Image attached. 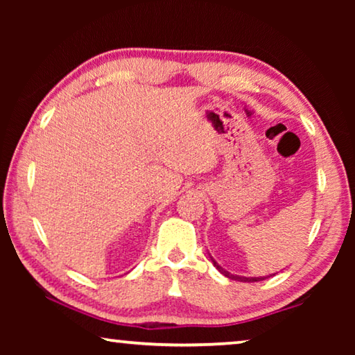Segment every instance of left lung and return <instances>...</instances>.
I'll use <instances>...</instances> for the list:
<instances>
[{"label":"left lung","mask_w":355,"mask_h":355,"mask_svg":"<svg viewBox=\"0 0 355 355\" xmlns=\"http://www.w3.org/2000/svg\"><path fill=\"white\" fill-rule=\"evenodd\" d=\"M211 258V257H209ZM211 261H213V264L216 266V269H218V271L220 272V274H224L225 277H228V279H232V280H238V282H260V280H264L266 277H239V275H233V274H230V272H227L225 269H222L218 263H216L213 258H211Z\"/></svg>","instance_id":"obj_1"}]
</instances>
